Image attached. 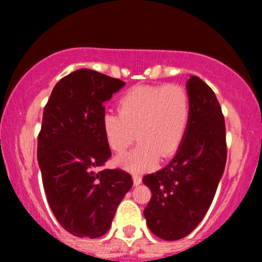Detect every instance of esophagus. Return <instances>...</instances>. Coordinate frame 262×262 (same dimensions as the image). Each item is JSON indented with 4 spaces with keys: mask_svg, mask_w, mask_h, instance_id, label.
Returning <instances> with one entry per match:
<instances>
[{
    "mask_svg": "<svg viewBox=\"0 0 262 262\" xmlns=\"http://www.w3.org/2000/svg\"><path fill=\"white\" fill-rule=\"evenodd\" d=\"M133 183L134 186H139L141 183V177L139 175H133Z\"/></svg>",
    "mask_w": 262,
    "mask_h": 262,
    "instance_id": "obj_1",
    "label": "esophagus"
}]
</instances>
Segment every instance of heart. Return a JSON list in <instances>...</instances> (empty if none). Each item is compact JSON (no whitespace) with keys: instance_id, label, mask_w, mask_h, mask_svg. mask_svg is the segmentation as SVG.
I'll return each mask as SVG.
<instances>
[{"instance_id":"heart-1","label":"heart","mask_w":262,"mask_h":262,"mask_svg":"<svg viewBox=\"0 0 262 262\" xmlns=\"http://www.w3.org/2000/svg\"><path fill=\"white\" fill-rule=\"evenodd\" d=\"M118 112H106L102 117L104 139L119 154L138 138L139 145L116 161L139 173L154 169L160 155L170 158L180 149L188 128L191 102L188 92L180 85L138 86L119 98Z\"/></svg>"}]
</instances>
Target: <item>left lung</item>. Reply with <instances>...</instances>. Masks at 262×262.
Masks as SVG:
<instances>
[{
	"label": "left lung",
	"instance_id": "left-lung-1",
	"mask_svg": "<svg viewBox=\"0 0 262 262\" xmlns=\"http://www.w3.org/2000/svg\"><path fill=\"white\" fill-rule=\"evenodd\" d=\"M191 117L169 165L144 176L151 200L144 209L151 233L167 242L187 236L206 215L227 162L225 123L214 92L200 77L187 81Z\"/></svg>",
	"mask_w": 262,
	"mask_h": 262
}]
</instances>
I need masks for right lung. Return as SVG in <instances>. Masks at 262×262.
I'll return each instance as SVG.
<instances>
[{"label":"right lung","instance_id":"add662e5","mask_svg":"<svg viewBox=\"0 0 262 262\" xmlns=\"http://www.w3.org/2000/svg\"><path fill=\"white\" fill-rule=\"evenodd\" d=\"M124 85L80 69L56 83L44 107L37 151L44 191L60 225L75 236L106 234L133 186L121 169L97 171L111 158L101 127L103 103Z\"/></svg>","mask_w":262,"mask_h":262}]
</instances>
